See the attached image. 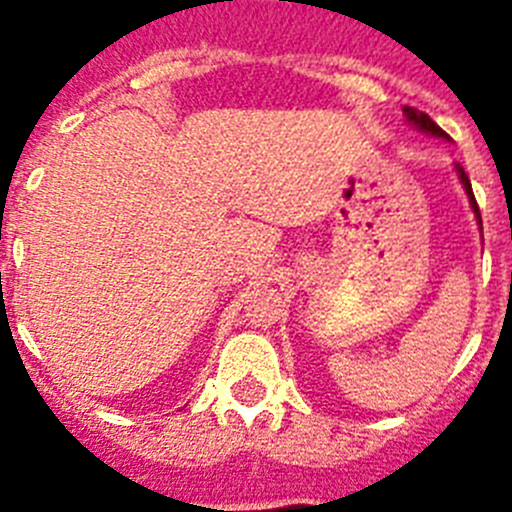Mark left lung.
<instances>
[{
	"label": "left lung",
	"mask_w": 512,
	"mask_h": 512,
	"mask_svg": "<svg viewBox=\"0 0 512 512\" xmlns=\"http://www.w3.org/2000/svg\"><path fill=\"white\" fill-rule=\"evenodd\" d=\"M402 115H405V120H408L410 125H413V128H418L420 133L436 135V138H449V135L443 133V130L438 128V125L431 120V117L425 115V112L415 110V107H402ZM456 176H459L461 187H464V192H467L469 205H472L474 217H477V225H479V228H482V217H479V207H477V200H474V194H472V184H469V176L464 174V169H461V166H456Z\"/></svg>",
	"instance_id": "1"
}]
</instances>
